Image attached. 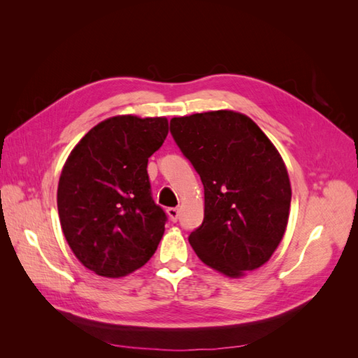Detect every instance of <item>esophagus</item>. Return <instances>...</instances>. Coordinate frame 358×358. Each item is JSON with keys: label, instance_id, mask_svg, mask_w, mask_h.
Instances as JSON below:
<instances>
[{"label": "esophagus", "instance_id": "esophagus-1", "mask_svg": "<svg viewBox=\"0 0 358 358\" xmlns=\"http://www.w3.org/2000/svg\"><path fill=\"white\" fill-rule=\"evenodd\" d=\"M167 215L171 222H176L179 220V209L178 208H169Z\"/></svg>", "mask_w": 358, "mask_h": 358}]
</instances>
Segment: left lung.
I'll return each mask as SVG.
<instances>
[{
  "instance_id": "obj_1",
  "label": "left lung",
  "mask_w": 358,
  "mask_h": 358,
  "mask_svg": "<svg viewBox=\"0 0 358 358\" xmlns=\"http://www.w3.org/2000/svg\"><path fill=\"white\" fill-rule=\"evenodd\" d=\"M170 131L204 187V220L189 234L194 252L227 278L266 264L282 241L291 204L279 150L234 110L173 117Z\"/></svg>"
}]
</instances>
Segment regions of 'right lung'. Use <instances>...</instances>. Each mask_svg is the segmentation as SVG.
<instances>
[{
    "instance_id": "obj_1",
    "label": "right lung",
    "mask_w": 358,
    "mask_h": 358,
    "mask_svg": "<svg viewBox=\"0 0 358 358\" xmlns=\"http://www.w3.org/2000/svg\"><path fill=\"white\" fill-rule=\"evenodd\" d=\"M167 134L164 116L107 117L64 164L57 192L61 229L94 273L122 278L155 254L167 218L150 196L146 169Z\"/></svg>"
}]
</instances>
